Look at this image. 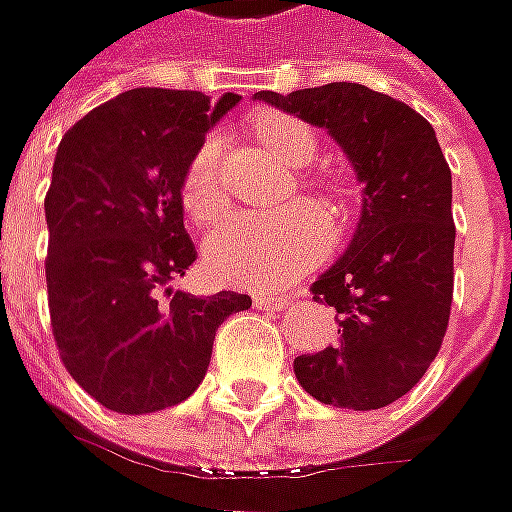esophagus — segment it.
<instances>
[{
    "instance_id": "1",
    "label": "esophagus",
    "mask_w": 512,
    "mask_h": 512,
    "mask_svg": "<svg viewBox=\"0 0 512 512\" xmlns=\"http://www.w3.org/2000/svg\"><path fill=\"white\" fill-rule=\"evenodd\" d=\"M289 294H255L257 309H283L289 306Z\"/></svg>"
}]
</instances>
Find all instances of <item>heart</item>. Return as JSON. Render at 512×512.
Segmentation results:
<instances>
[{"instance_id":"obj_1","label":"heart","mask_w":512,"mask_h":512,"mask_svg":"<svg viewBox=\"0 0 512 512\" xmlns=\"http://www.w3.org/2000/svg\"><path fill=\"white\" fill-rule=\"evenodd\" d=\"M255 135L289 167H306L317 138L291 115L255 118ZM181 203L195 223H212L223 209L221 144L203 138L181 178ZM334 240V223L320 206L289 203L277 212H240L212 229L203 246V266L215 280L246 289H277L311 269Z\"/></svg>"}]
</instances>
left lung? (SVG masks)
Here are the masks:
<instances>
[{
    "label": "left lung",
    "mask_w": 512,
    "mask_h": 512,
    "mask_svg": "<svg viewBox=\"0 0 512 512\" xmlns=\"http://www.w3.org/2000/svg\"><path fill=\"white\" fill-rule=\"evenodd\" d=\"M255 98L328 130L365 186L345 255L311 283L314 300L337 309V340L294 360L297 382L334 408H385L425 377L448 331L456 243L448 161L414 107L365 84Z\"/></svg>",
    "instance_id": "8db88e82"
}]
</instances>
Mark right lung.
Instances as JSON below:
<instances>
[{
  "instance_id": "right-lung-1",
  "label": "right lung",
  "mask_w": 512,
  "mask_h": 512,
  "mask_svg": "<svg viewBox=\"0 0 512 512\" xmlns=\"http://www.w3.org/2000/svg\"><path fill=\"white\" fill-rule=\"evenodd\" d=\"M240 96L135 87L73 124L45 198L47 306L64 368L115 414L164 411L206 377L249 294L172 291L195 263L181 178Z\"/></svg>"
}]
</instances>
